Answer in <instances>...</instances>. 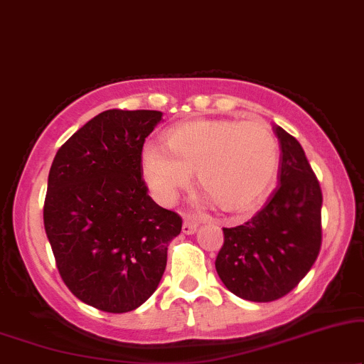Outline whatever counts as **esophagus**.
Here are the masks:
<instances>
[{"label": "esophagus", "instance_id": "obj_1", "mask_svg": "<svg viewBox=\"0 0 364 364\" xmlns=\"http://www.w3.org/2000/svg\"><path fill=\"white\" fill-rule=\"evenodd\" d=\"M198 226L200 225H198L196 220H193V218H186L185 223H183V232H185V235H193V232H196Z\"/></svg>", "mask_w": 364, "mask_h": 364}]
</instances>
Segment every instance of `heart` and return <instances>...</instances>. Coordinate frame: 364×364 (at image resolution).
<instances>
[{
  "label": "heart",
  "mask_w": 364,
  "mask_h": 364,
  "mask_svg": "<svg viewBox=\"0 0 364 364\" xmlns=\"http://www.w3.org/2000/svg\"><path fill=\"white\" fill-rule=\"evenodd\" d=\"M278 164V139L263 121H183L168 129L164 146L146 144L141 153L143 176L158 200L171 203L198 171L203 193L223 211L253 206Z\"/></svg>",
  "instance_id": "1"
}]
</instances>
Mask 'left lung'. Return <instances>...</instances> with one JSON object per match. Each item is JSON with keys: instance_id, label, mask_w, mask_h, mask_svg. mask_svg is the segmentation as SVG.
Returning <instances> with one entry per match:
<instances>
[{"instance_id": "left-lung-1", "label": "left lung", "mask_w": 364, "mask_h": 364, "mask_svg": "<svg viewBox=\"0 0 364 364\" xmlns=\"http://www.w3.org/2000/svg\"><path fill=\"white\" fill-rule=\"evenodd\" d=\"M278 188L243 225L223 228L215 266L225 287L256 303L283 298L298 287L321 250L323 195L301 144L281 126Z\"/></svg>"}]
</instances>
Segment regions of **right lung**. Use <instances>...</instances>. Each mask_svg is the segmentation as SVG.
Returning a JSON list of instances; mask_svg holds the SVG:
<instances>
[{"label":"right lung","instance_id":"obj_1","mask_svg":"<svg viewBox=\"0 0 364 364\" xmlns=\"http://www.w3.org/2000/svg\"><path fill=\"white\" fill-rule=\"evenodd\" d=\"M161 111L108 109L53 159L43 208L58 271L77 299L106 313L136 309L156 291L178 213L148 196L144 139Z\"/></svg>","mask_w":364,"mask_h":364}]
</instances>
